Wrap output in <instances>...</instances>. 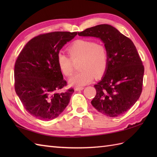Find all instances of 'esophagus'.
Listing matches in <instances>:
<instances>
[{
    "instance_id": "esophagus-1",
    "label": "esophagus",
    "mask_w": 157,
    "mask_h": 157,
    "mask_svg": "<svg viewBox=\"0 0 157 157\" xmlns=\"http://www.w3.org/2000/svg\"><path fill=\"white\" fill-rule=\"evenodd\" d=\"M84 87H76L75 88V91H81L82 90H84Z\"/></svg>"
}]
</instances>
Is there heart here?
<instances>
[{
	"label": "heart",
	"instance_id": "b5f03b06",
	"mask_svg": "<svg viewBox=\"0 0 157 157\" xmlns=\"http://www.w3.org/2000/svg\"><path fill=\"white\" fill-rule=\"evenodd\" d=\"M70 57L62 53L57 55V64L63 74L69 77L73 71V62L80 61L81 71L69 79L70 85L83 86L90 83L94 77L99 78L105 74L108 66L109 56L105 46L90 40L79 39L68 48Z\"/></svg>",
	"mask_w": 157,
	"mask_h": 157
}]
</instances>
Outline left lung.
Returning a JSON list of instances; mask_svg holds the SVG:
<instances>
[{
    "label": "left lung",
    "instance_id": "left-lung-1",
    "mask_svg": "<svg viewBox=\"0 0 157 157\" xmlns=\"http://www.w3.org/2000/svg\"><path fill=\"white\" fill-rule=\"evenodd\" d=\"M78 35L100 38L108 52L107 69L94 86L96 94L92 106L111 117L123 115L134 106L142 91L144 67L134 44L108 24L88 28Z\"/></svg>",
    "mask_w": 157,
    "mask_h": 157
}]
</instances>
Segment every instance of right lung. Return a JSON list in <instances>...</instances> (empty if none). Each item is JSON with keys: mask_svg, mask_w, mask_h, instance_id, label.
Wrapping results in <instances>:
<instances>
[{"mask_svg": "<svg viewBox=\"0 0 157 157\" xmlns=\"http://www.w3.org/2000/svg\"><path fill=\"white\" fill-rule=\"evenodd\" d=\"M77 32H54L36 36L19 53L14 69L15 90L26 111L43 121L61 114L74 90H65L67 82L57 64L63 46Z\"/></svg>", "mask_w": 157, "mask_h": 157, "instance_id": "obj_1", "label": "right lung"}]
</instances>
